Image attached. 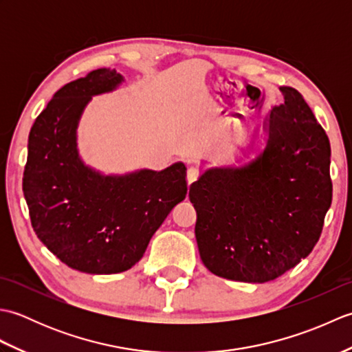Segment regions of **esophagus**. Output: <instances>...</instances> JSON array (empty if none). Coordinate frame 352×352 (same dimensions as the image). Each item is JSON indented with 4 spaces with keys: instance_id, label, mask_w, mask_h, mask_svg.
Listing matches in <instances>:
<instances>
[{
    "instance_id": "esophagus-1",
    "label": "esophagus",
    "mask_w": 352,
    "mask_h": 352,
    "mask_svg": "<svg viewBox=\"0 0 352 352\" xmlns=\"http://www.w3.org/2000/svg\"><path fill=\"white\" fill-rule=\"evenodd\" d=\"M199 175H201V170L198 168L189 166V169H188V184L190 186L192 183H195L199 178Z\"/></svg>"
}]
</instances>
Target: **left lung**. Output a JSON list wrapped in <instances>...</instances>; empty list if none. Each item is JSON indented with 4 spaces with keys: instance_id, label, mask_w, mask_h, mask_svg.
<instances>
[{
    "instance_id": "left-lung-1",
    "label": "left lung",
    "mask_w": 352,
    "mask_h": 352,
    "mask_svg": "<svg viewBox=\"0 0 352 352\" xmlns=\"http://www.w3.org/2000/svg\"><path fill=\"white\" fill-rule=\"evenodd\" d=\"M281 92L257 159L208 169L189 189L201 260L222 278H278L315 248L331 206L330 140L296 89Z\"/></svg>"
}]
</instances>
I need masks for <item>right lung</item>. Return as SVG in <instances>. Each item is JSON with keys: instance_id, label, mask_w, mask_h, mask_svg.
<instances>
[{"instance_id": "right-lung-1", "label": "right lung", "mask_w": 352, "mask_h": 352, "mask_svg": "<svg viewBox=\"0 0 352 352\" xmlns=\"http://www.w3.org/2000/svg\"><path fill=\"white\" fill-rule=\"evenodd\" d=\"M122 76L101 68L54 94L30 130L22 190L32 227L65 265L86 274L134 266L169 212L186 198V166L104 177L81 162L77 125L92 95Z\"/></svg>"}]
</instances>
